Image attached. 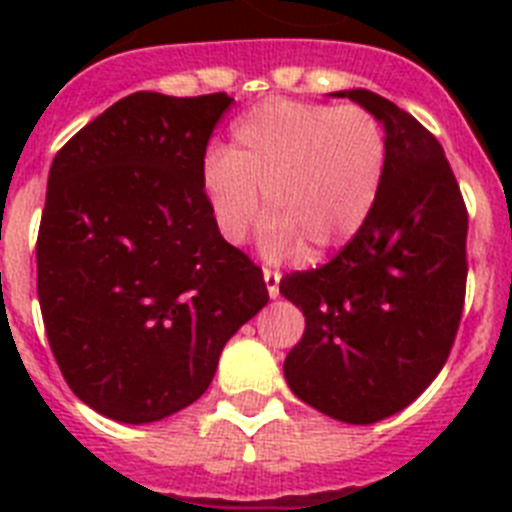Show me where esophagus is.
<instances>
[{"instance_id": "1", "label": "esophagus", "mask_w": 512, "mask_h": 512, "mask_svg": "<svg viewBox=\"0 0 512 512\" xmlns=\"http://www.w3.org/2000/svg\"><path fill=\"white\" fill-rule=\"evenodd\" d=\"M279 279H282V274H279L277 269H269V266H266V269H264V282H266V289H269V297H277L279 295Z\"/></svg>"}]
</instances>
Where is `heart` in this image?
<instances>
[{"instance_id":"obj_1","label":"heart","mask_w":512,"mask_h":512,"mask_svg":"<svg viewBox=\"0 0 512 512\" xmlns=\"http://www.w3.org/2000/svg\"><path fill=\"white\" fill-rule=\"evenodd\" d=\"M387 171V133L359 104L266 99L233 125L225 151L202 164V192L217 233L243 243L261 217L266 248H302L318 261L369 220Z\"/></svg>"}]
</instances>
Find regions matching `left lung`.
<instances>
[{"instance_id":"1","label":"left lung","mask_w":512,"mask_h":512,"mask_svg":"<svg viewBox=\"0 0 512 512\" xmlns=\"http://www.w3.org/2000/svg\"><path fill=\"white\" fill-rule=\"evenodd\" d=\"M379 117L387 171L364 228L279 292L305 315L284 377L302 402L343 423L400 413L436 379L467 295L469 215L431 130L366 89L338 92Z\"/></svg>"}]
</instances>
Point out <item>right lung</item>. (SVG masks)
Listing matches in <instances>:
<instances>
[{"label":"right lung","mask_w":512,"mask_h":512,"mask_svg":"<svg viewBox=\"0 0 512 512\" xmlns=\"http://www.w3.org/2000/svg\"><path fill=\"white\" fill-rule=\"evenodd\" d=\"M225 92H135L56 153L38 230V300L63 379L120 423L200 400L220 351L269 302L202 192Z\"/></svg>","instance_id":"add662e5"}]
</instances>
